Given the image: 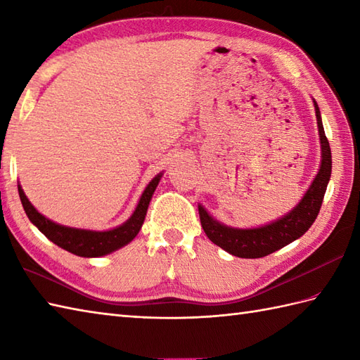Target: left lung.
I'll list each match as a JSON object with an SVG mask.
<instances>
[{
  "label": "left lung",
  "instance_id": "left-lung-1",
  "mask_svg": "<svg viewBox=\"0 0 360 360\" xmlns=\"http://www.w3.org/2000/svg\"><path fill=\"white\" fill-rule=\"evenodd\" d=\"M319 137L322 143V160H320L319 173L309 186L308 192L303 195L302 201L286 215L272 221V223L254 227V229H236L212 218L202 205H198L200 210L201 226L205 235L209 236L212 243L224 249L229 254L240 258H262L272 254V252L285 248L286 244L295 241L297 238L308 231L314 223L322 201L326 192V186L331 178V148L325 136V129L320 116L319 105L314 101Z\"/></svg>",
  "mask_w": 360,
  "mask_h": 360
}]
</instances>
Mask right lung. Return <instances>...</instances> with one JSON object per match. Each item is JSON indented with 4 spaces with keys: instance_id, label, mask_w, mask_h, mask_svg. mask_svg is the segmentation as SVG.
I'll use <instances>...</instances> for the list:
<instances>
[{
    "instance_id": "add662e5",
    "label": "right lung",
    "mask_w": 360,
    "mask_h": 360,
    "mask_svg": "<svg viewBox=\"0 0 360 360\" xmlns=\"http://www.w3.org/2000/svg\"><path fill=\"white\" fill-rule=\"evenodd\" d=\"M160 178H162V173H159L150 181V184L145 187L141 200L136 205V210L133 212V215L129 217L124 224L114 227L111 231H103V232L86 231V229H75V227H68V226L53 223V221L41 215V213L38 212L32 204H30L27 196L25 195V192H22L21 186H18V193H20L22 209H25L30 223L37 226L38 231H40L46 238L51 240L53 244H57L58 248L71 252L74 255L94 258V257L108 255L111 252L127 246L129 241L134 240V236L139 233L141 227L143 224L148 204L151 201V196L155 193Z\"/></svg>"
}]
</instances>
